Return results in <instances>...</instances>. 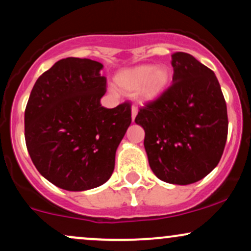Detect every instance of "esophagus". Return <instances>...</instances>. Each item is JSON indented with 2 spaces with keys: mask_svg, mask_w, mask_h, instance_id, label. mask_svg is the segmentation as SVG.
I'll return each mask as SVG.
<instances>
[{
  "mask_svg": "<svg viewBox=\"0 0 251 251\" xmlns=\"http://www.w3.org/2000/svg\"><path fill=\"white\" fill-rule=\"evenodd\" d=\"M137 113H138V108L135 107V106H132L131 114H132V120H133V122H134V119H135V116H137Z\"/></svg>",
  "mask_w": 251,
  "mask_h": 251,
  "instance_id": "1",
  "label": "esophagus"
}]
</instances>
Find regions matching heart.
Masks as SVG:
<instances>
[{
	"mask_svg": "<svg viewBox=\"0 0 251 251\" xmlns=\"http://www.w3.org/2000/svg\"><path fill=\"white\" fill-rule=\"evenodd\" d=\"M171 79L172 73L168 66L142 65L122 72L116 80L118 86L126 92L140 89V97L150 101L162 96L171 83Z\"/></svg>",
	"mask_w": 251,
	"mask_h": 251,
	"instance_id": "1",
	"label": "heart"
}]
</instances>
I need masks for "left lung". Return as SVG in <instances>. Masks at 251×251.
Segmentation results:
<instances>
[{
    "instance_id": "1",
    "label": "left lung",
    "mask_w": 251,
    "mask_h": 251,
    "mask_svg": "<svg viewBox=\"0 0 251 251\" xmlns=\"http://www.w3.org/2000/svg\"><path fill=\"white\" fill-rule=\"evenodd\" d=\"M174 83L139 108L150 168L160 180L188 185L220 163L227 137L226 103L215 73L183 51L172 54Z\"/></svg>"
}]
</instances>
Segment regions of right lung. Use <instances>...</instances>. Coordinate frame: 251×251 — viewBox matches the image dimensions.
Wrapping results in <instances>:
<instances>
[{"label":"right lung","mask_w":251,"mask_h":251,"mask_svg":"<svg viewBox=\"0 0 251 251\" xmlns=\"http://www.w3.org/2000/svg\"><path fill=\"white\" fill-rule=\"evenodd\" d=\"M103 66L67 57L40 75L25 111L31 162L54 185L83 191L102 185L114 170L116 151L127 131L131 103L101 106Z\"/></svg>","instance_id":"obj_1"}]
</instances>
